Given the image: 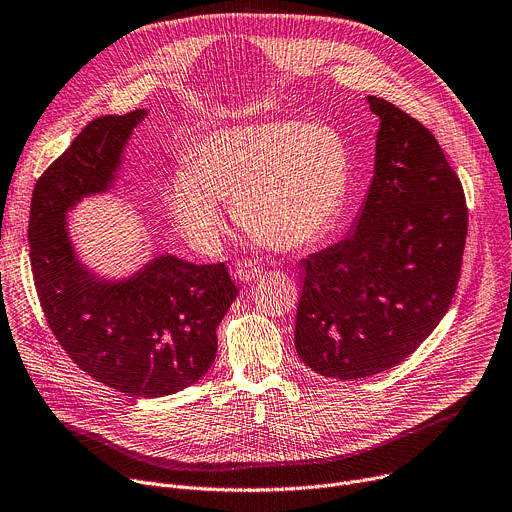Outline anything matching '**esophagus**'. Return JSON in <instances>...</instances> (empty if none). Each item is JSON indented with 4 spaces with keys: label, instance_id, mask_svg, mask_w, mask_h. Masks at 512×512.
Instances as JSON below:
<instances>
[{
    "label": "esophagus",
    "instance_id": "obj_1",
    "mask_svg": "<svg viewBox=\"0 0 512 512\" xmlns=\"http://www.w3.org/2000/svg\"><path fill=\"white\" fill-rule=\"evenodd\" d=\"M261 274H263V267L251 259L236 261V265H234V276L241 282H251V280L259 278Z\"/></svg>",
    "mask_w": 512,
    "mask_h": 512
}]
</instances>
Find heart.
<instances>
[{
    "label": "heart",
    "instance_id": "1",
    "mask_svg": "<svg viewBox=\"0 0 512 512\" xmlns=\"http://www.w3.org/2000/svg\"><path fill=\"white\" fill-rule=\"evenodd\" d=\"M352 150L331 125L269 119L203 138L166 187V208L187 241L208 251L224 230L222 201L257 243L296 251L321 238L342 212Z\"/></svg>",
    "mask_w": 512,
    "mask_h": 512
}]
</instances>
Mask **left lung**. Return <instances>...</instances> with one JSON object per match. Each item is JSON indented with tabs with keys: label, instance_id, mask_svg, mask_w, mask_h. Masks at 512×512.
Wrapping results in <instances>:
<instances>
[{
	"label": "left lung",
	"instance_id": "left-lung-1",
	"mask_svg": "<svg viewBox=\"0 0 512 512\" xmlns=\"http://www.w3.org/2000/svg\"><path fill=\"white\" fill-rule=\"evenodd\" d=\"M374 175L350 234L300 261L294 346L321 377L356 381L397 366L449 311L461 276L467 206L434 135L389 100Z\"/></svg>",
	"mask_w": 512,
	"mask_h": 512
}]
</instances>
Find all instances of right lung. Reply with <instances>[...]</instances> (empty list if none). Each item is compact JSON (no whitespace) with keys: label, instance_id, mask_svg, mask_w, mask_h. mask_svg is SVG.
I'll use <instances>...</instances> for the list:
<instances>
[{"label":"right lung","instance_id":"add662e5","mask_svg":"<svg viewBox=\"0 0 512 512\" xmlns=\"http://www.w3.org/2000/svg\"><path fill=\"white\" fill-rule=\"evenodd\" d=\"M146 115L98 117L76 135L34 185L28 245L41 306L67 356L111 389L162 397L195 385L216 360V329L238 294L226 265L158 253L129 276H100L67 226L82 199L115 187Z\"/></svg>","mask_w":512,"mask_h":512}]
</instances>
